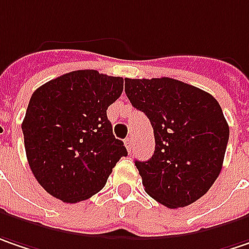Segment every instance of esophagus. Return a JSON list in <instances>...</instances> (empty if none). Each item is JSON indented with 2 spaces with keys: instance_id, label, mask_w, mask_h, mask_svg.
<instances>
[{
  "instance_id": "34e87169",
  "label": "esophagus",
  "mask_w": 249,
  "mask_h": 249,
  "mask_svg": "<svg viewBox=\"0 0 249 249\" xmlns=\"http://www.w3.org/2000/svg\"><path fill=\"white\" fill-rule=\"evenodd\" d=\"M125 146H126V151L128 152H131V149H132V138H126L124 141Z\"/></svg>"
}]
</instances>
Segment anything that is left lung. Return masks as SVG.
Here are the masks:
<instances>
[{
  "mask_svg": "<svg viewBox=\"0 0 249 249\" xmlns=\"http://www.w3.org/2000/svg\"><path fill=\"white\" fill-rule=\"evenodd\" d=\"M125 93L154 128L152 158L135 162L145 192L169 209L195 203L223 168L230 128L218 101L169 77L125 79Z\"/></svg>",
  "mask_w": 249,
  "mask_h": 249,
  "instance_id": "8db88e82",
  "label": "left lung"
}]
</instances>
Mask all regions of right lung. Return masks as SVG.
I'll list each match as a JSON object with an SVG mask.
<instances>
[{
    "label": "right lung",
    "mask_w": 249,
    "mask_h": 249,
    "mask_svg": "<svg viewBox=\"0 0 249 249\" xmlns=\"http://www.w3.org/2000/svg\"><path fill=\"white\" fill-rule=\"evenodd\" d=\"M123 90V77L76 70L32 94L22 123L25 151L35 179L53 197L65 203L90 198L128 155L107 118Z\"/></svg>",
    "instance_id": "right-lung-1"
}]
</instances>
